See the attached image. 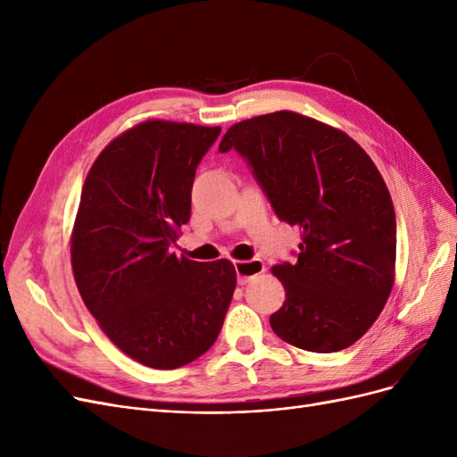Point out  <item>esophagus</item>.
Instances as JSON below:
<instances>
[{"label":"esophagus","mask_w":457,"mask_h":457,"mask_svg":"<svg viewBox=\"0 0 457 457\" xmlns=\"http://www.w3.org/2000/svg\"><path fill=\"white\" fill-rule=\"evenodd\" d=\"M234 269H237L238 282H240V284H245V282H250L252 278H255L257 274L265 272V262H262L261 259L237 261V262H234Z\"/></svg>","instance_id":"1"}]
</instances>
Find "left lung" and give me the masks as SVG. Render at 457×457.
I'll use <instances>...</instances> for the list:
<instances>
[{
	"mask_svg": "<svg viewBox=\"0 0 457 457\" xmlns=\"http://www.w3.org/2000/svg\"><path fill=\"white\" fill-rule=\"evenodd\" d=\"M230 148L278 219L303 230L294 265L272 267L286 289L274 334L311 353L351 347L395 284V207L376 163L347 133L292 110L234 123L219 145Z\"/></svg>",
	"mask_w": 457,
	"mask_h": 457,
	"instance_id": "8db88e82",
	"label": "left lung"
}]
</instances>
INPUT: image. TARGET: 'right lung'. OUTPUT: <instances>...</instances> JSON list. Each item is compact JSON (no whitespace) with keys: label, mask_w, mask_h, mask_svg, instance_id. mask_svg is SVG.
Listing matches in <instances>:
<instances>
[{"label":"right lung","mask_w":457,"mask_h":457,"mask_svg":"<svg viewBox=\"0 0 457 457\" xmlns=\"http://www.w3.org/2000/svg\"><path fill=\"white\" fill-rule=\"evenodd\" d=\"M220 128L146 120L91 165L71 238L72 272L106 337L133 361L175 370L215 343L237 287L228 259H179L196 168Z\"/></svg>","instance_id":"obj_1"}]
</instances>
